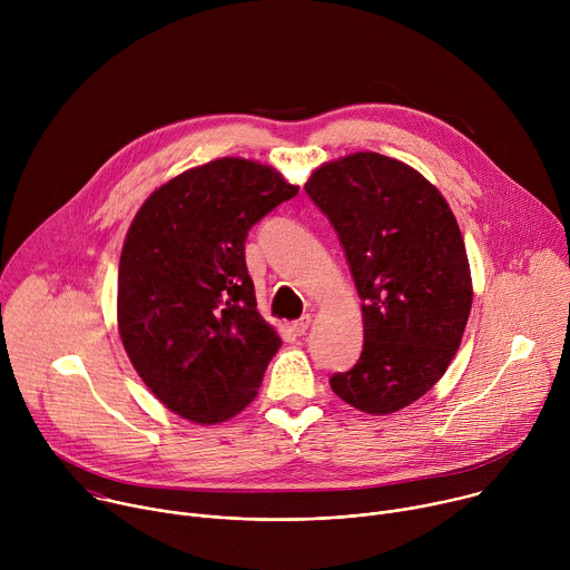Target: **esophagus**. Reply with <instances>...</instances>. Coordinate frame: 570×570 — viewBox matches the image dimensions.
I'll list each match as a JSON object with an SVG mask.
<instances>
[{"instance_id":"1","label":"esophagus","mask_w":570,"mask_h":570,"mask_svg":"<svg viewBox=\"0 0 570 570\" xmlns=\"http://www.w3.org/2000/svg\"><path fill=\"white\" fill-rule=\"evenodd\" d=\"M308 327H311V315H302V317L293 324V332H295L297 336H304V334L308 332Z\"/></svg>"}]
</instances>
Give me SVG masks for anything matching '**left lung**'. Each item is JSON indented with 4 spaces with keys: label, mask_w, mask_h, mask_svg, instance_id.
<instances>
[{
    "label": "left lung",
    "mask_w": 570,
    "mask_h": 570,
    "mask_svg": "<svg viewBox=\"0 0 570 570\" xmlns=\"http://www.w3.org/2000/svg\"><path fill=\"white\" fill-rule=\"evenodd\" d=\"M304 189L363 299L361 358L330 385L356 411L396 413L442 379L466 327L473 288L458 220L422 174L379 153L327 161Z\"/></svg>",
    "instance_id": "1"
}]
</instances>
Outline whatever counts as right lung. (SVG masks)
Here are the masks:
<instances>
[{"label":"right lung","mask_w":570,"mask_h":570,"mask_svg":"<svg viewBox=\"0 0 570 570\" xmlns=\"http://www.w3.org/2000/svg\"><path fill=\"white\" fill-rule=\"evenodd\" d=\"M297 189L273 167L220 157L155 189L130 223L119 336L141 381L176 415L216 424L257 396L282 338L257 311L246 238Z\"/></svg>","instance_id":"right-lung-1"}]
</instances>
